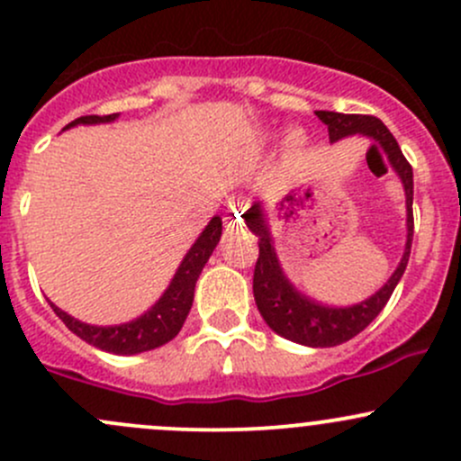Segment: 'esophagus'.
Returning <instances> with one entry per match:
<instances>
[{
  "instance_id": "esophagus-1",
  "label": "esophagus",
  "mask_w": 461,
  "mask_h": 461,
  "mask_svg": "<svg viewBox=\"0 0 461 461\" xmlns=\"http://www.w3.org/2000/svg\"><path fill=\"white\" fill-rule=\"evenodd\" d=\"M225 221V231H236L239 227H243V218H240V210L236 207V203H230V210L222 216Z\"/></svg>"
}]
</instances>
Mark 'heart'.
Returning a JSON list of instances; mask_svg holds the SVG:
<instances>
[{"label":"heart","mask_w":461,"mask_h":461,"mask_svg":"<svg viewBox=\"0 0 461 461\" xmlns=\"http://www.w3.org/2000/svg\"><path fill=\"white\" fill-rule=\"evenodd\" d=\"M307 145V137H304L303 130H289L285 134V152H287L289 158H295Z\"/></svg>","instance_id":"heart-1"}]
</instances>
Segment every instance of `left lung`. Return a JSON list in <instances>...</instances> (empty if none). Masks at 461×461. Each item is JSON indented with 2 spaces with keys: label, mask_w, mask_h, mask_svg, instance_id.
<instances>
[{
  "label": "left lung",
  "mask_w": 461,
  "mask_h": 461,
  "mask_svg": "<svg viewBox=\"0 0 461 461\" xmlns=\"http://www.w3.org/2000/svg\"><path fill=\"white\" fill-rule=\"evenodd\" d=\"M316 114L327 125L329 143H338L342 139L353 137V134H360V137L373 139L380 145L389 158L391 167L400 176L406 196V243L400 263H397L391 278L375 294H371L362 303L348 304V307L320 304L295 289V285L283 271L278 254H276L267 207L263 201H256L243 214L247 227L258 236L260 254L254 269V300L260 316L271 331H276L278 336L298 342V345L318 348L338 347L365 331L377 318V313L384 309V304L389 303L391 294L395 292L397 283H400L402 274L409 265L411 245H413V167L404 158L389 128L375 116L329 113V110H318Z\"/></svg>",
  "instance_id": "obj_1"
}]
</instances>
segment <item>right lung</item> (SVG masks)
Here are the masks:
<instances>
[{
	"instance_id": "right-lung-1",
	"label": "right lung",
	"mask_w": 461,
	"mask_h": 461,
	"mask_svg": "<svg viewBox=\"0 0 461 461\" xmlns=\"http://www.w3.org/2000/svg\"><path fill=\"white\" fill-rule=\"evenodd\" d=\"M119 119V114H108V116H79L72 123H68L64 130L75 128V125H99V123H113ZM222 234V221L221 216H214L205 225V230L198 234V239L194 240V245L187 249V254L183 256L181 265H178L176 274L169 280L167 289L161 294V298L143 312L141 316L128 322L121 324H88L81 322V320L72 318L70 313H66L64 309H59L57 304L50 303L52 312L57 313L68 329H70L75 336H79L81 340H86L88 345L101 348V351L114 353V356H137V353L152 351L167 345L169 340L178 336V331L183 329L187 313H190L192 303H194V289H196V280L201 276L203 267L210 260V256L214 254L218 240Z\"/></svg>"
}]
</instances>
